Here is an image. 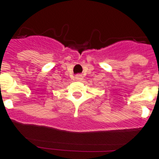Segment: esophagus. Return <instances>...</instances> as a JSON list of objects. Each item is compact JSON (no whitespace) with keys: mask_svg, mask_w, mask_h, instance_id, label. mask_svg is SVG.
Segmentation results:
<instances>
[{"mask_svg":"<svg viewBox=\"0 0 159 159\" xmlns=\"http://www.w3.org/2000/svg\"><path fill=\"white\" fill-rule=\"evenodd\" d=\"M75 79H76L77 81H82L83 79L82 75H81V74H78V75H75Z\"/></svg>","mask_w":159,"mask_h":159,"instance_id":"34e87169","label":"esophagus"}]
</instances>
